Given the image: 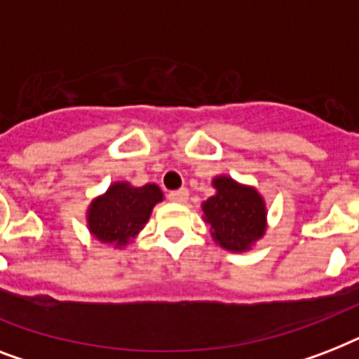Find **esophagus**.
<instances>
[{
	"label": "esophagus",
	"mask_w": 359,
	"mask_h": 359,
	"mask_svg": "<svg viewBox=\"0 0 359 359\" xmlns=\"http://www.w3.org/2000/svg\"><path fill=\"white\" fill-rule=\"evenodd\" d=\"M188 190L186 188H180V190H175V191H169V199L175 203H186L188 201Z\"/></svg>",
	"instance_id": "esophagus-1"
}]
</instances>
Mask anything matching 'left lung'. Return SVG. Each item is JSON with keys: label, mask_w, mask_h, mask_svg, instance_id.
Returning <instances> with one entry per match:
<instances>
[{"label": "left lung", "mask_w": 359, "mask_h": 359, "mask_svg": "<svg viewBox=\"0 0 359 359\" xmlns=\"http://www.w3.org/2000/svg\"><path fill=\"white\" fill-rule=\"evenodd\" d=\"M216 196L203 203L207 224L222 248L231 251L250 250L264 235V201L253 188L236 184L229 177L214 179Z\"/></svg>", "instance_id": "obj_1"}]
</instances>
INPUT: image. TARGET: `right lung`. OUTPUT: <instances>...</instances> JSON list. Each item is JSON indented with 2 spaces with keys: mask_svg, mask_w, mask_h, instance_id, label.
I'll return each instance as SVG.
<instances>
[{
  "mask_svg": "<svg viewBox=\"0 0 359 359\" xmlns=\"http://www.w3.org/2000/svg\"><path fill=\"white\" fill-rule=\"evenodd\" d=\"M162 197L156 184L134 188L126 182H117L89 208V229L100 242L124 245L140 233L152 207L162 201Z\"/></svg>",
  "mask_w": 359,
  "mask_h": 359,
  "instance_id": "obj_1",
  "label": "right lung"
}]
</instances>
